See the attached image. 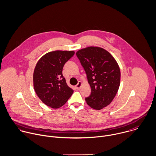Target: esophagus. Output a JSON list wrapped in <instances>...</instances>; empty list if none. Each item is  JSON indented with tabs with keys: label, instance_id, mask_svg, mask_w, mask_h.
<instances>
[{
	"label": "esophagus",
	"instance_id": "obj_1",
	"mask_svg": "<svg viewBox=\"0 0 156 156\" xmlns=\"http://www.w3.org/2000/svg\"><path fill=\"white\" fill-rule=\"evenodd\" d=\"M82 82H80V81H79V82H78V83H77V85L76 86V88L77 89V90H79L80 89V88L81 87V86H82Z\"/></svg>",
	"mask_w": 156,
	"mask_h": 156
}]
</instances>
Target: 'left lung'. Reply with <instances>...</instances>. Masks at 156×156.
<instances>
[{"instance_id":"obj_1","label":"left lung","mask_w":156,"mask_h":156,"mask_svg":"<svg viewBox=\"0 0 156 156\" xmlns=\"http://www.w3.org/2000/svg\"><path fill=\"white\" fill-rule=\"evenodd\" d=\"M83 67L91 93L85 99L94 109H102L111 104L120 83V71L114 57L104 48L88 47L76 52Z\"/></svg>"}]
</instances>
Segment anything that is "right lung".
<instances>
[{"instance_id": "add662e5", "label": "right lung", "mask_w": 156, "mask_h": 156, "mask_svg": "<svg viewBox=\"0 0 156 156\" xmlns=\"http://www.w3.org/2000/svg\"><path fill=\"white\" fill-rule=\"evenodd\" d=\"M74 51L47 52L37 62L33 73V86L39 98L46 105L57 109L66 104L73 93L62 75L65 63Z\"/></svg>"}]
</instances>
